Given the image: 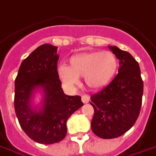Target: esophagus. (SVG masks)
Here are the masks:
<instances>
[{"label":"esophagus","instance_id":"1","mask_svg":"<svg viewBox=\"0 0 156 156\" xmlns=\"http://www.w3.org/2000/svg\"><path fill=\"white\" fill-rule=\"evenodd\" d=\"M81 98H82V101L84 104L88 103L90 101V96H88V95H82Z\"/></svg>","mask_w":156,"mask_h":156}]
</instances>
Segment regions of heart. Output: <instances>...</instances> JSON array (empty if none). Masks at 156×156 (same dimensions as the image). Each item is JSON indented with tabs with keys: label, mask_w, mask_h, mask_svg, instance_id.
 Returning a JSON list of instances; mask_svg holds the SVG:
<instances>
[{
	"label": "heart",
	"mask_w": 156,
	"mask_h": 156,
	"mask_svg": "<svg viewBox=\"0 0 156 156\" xmlns=\"http://www.w3.org/2000/svg\"><path fill=\"white\" fill-rule=\"evenodd\" d=\"M70 66L60 64L57 73L62 84L67 90H73L78 78L83 77L87 86L98 90L108 85L118 69V60L112 52L94 51L73 55Z\"/></svg>",
	"instance_id": "1"
}]
</instances>
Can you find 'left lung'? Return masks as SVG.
<instances>
[{"mask_svg":"<svg viewBox=\"0 0 156 156\" xmlns=\"http://www.w3.org/2000/svg\"><path fill=\"white\" fill-rule=\"evenodd\" d=\"M108 48L119 60V73L101 91L90 96L95 111L92 131L104 139L122 136L133 126L140 113L144 92L136 60L116 46L109 45Z\"/></svg>","mask_w":156,"mask_h":156,"instance_id":"obj_1","label":"left lung"}]
</instances>
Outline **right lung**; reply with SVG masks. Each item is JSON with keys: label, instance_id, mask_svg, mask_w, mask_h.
I'll use <instances>...</instances> for the list:
<instances>
[{"label": "right lung", "instance_id": "right-lung-1", "mask_svg": "<svg viewBox=\"0 0 156 156\" xmlns=\"http://www.w3.org/2000/svg\"><path fill=\"white\" fill-rule=\"evenodd\" d=\"M57 48L49 43L37 48L22 61L15 79L16 116L26 135L42 144L63 140L67 119L83 105L80 96H67L61 88Z\"/></svg>", "mask_w": 156, "mask_h": 156}]
</instances>
